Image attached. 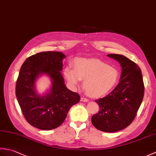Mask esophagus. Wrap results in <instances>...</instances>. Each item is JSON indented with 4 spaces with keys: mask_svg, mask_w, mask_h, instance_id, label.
Segmentation results:
<instances>
[{
    "mask_svg": "<svg viewBox=\"0 0 156 156\" xmlns=\"http://www.w3.org/2000/svg\"><path fill=\"white\" fill-rule=\"evenodd\" d=\"M81 101L82 102H88L89 100L87 98H84V97H81Z\"/></svg>",
    "mask_w": 156,
    "mask_h": 156,
    "instance_id": "esophagus-1",
    "label": "esophagus"
}]
</instances>
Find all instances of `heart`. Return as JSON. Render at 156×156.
<instances>
[{"mask_svg":"<svg viewBox=\"0 0 156 156\" xmlns=\"http://www.w3.org/2000/svg\"><path fill=\"white\" fill-rule=\"evenodd\" d=\"M64 75L72 87L84 80L83 88L92 97H101L108 93L119 80V72L112 66L97 59L76 58L74 69L66 68Z\"/></svg>","mask_w":156,"mask_h":156,"instance_id":"obj_1","label":"heart"}]
</instances>
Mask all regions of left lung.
Wrapping results in <instances>:
<instances>
[{"mask_svg": "<svg viewBox=\"0 0 156 156\" xmlns=\"http://www.w3.org/2000/svg\"><path fill=\"white\" fill-rule=\"evenodd\" d=\"M122 67L121 80L110 94L95 100L100 110L92 117L94 127L112 133L122 130L136 117L144 96V84L140 67L131 59L119 54H108Z\"/></svg>", "mask_w": 156, "mask_h": 156, "instance_id": "obj_1", "label": "left lung"}]
</instances>
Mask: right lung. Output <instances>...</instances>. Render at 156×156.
I'll list each match as a JSON object with an SVG mask.
<instances>
[{"label":"right lung","mask_w":156,"mask_h":156,"mask_svg":"<svg viewBox=\"0 0 156 156\" xmlns=\"http://www.w3.org/2000/svg\"><path fill=\"white\" fill-rule=\"evenodd\" d=\"M62 52L43 51L33 55L23 63L16 84V97L23 115L31 125L51 130L60 126L72 106L80 101V95L69 90L64 84ZM46 73L51 78L52 89L39 96L34 90L37 78Z\"/></svg>","instance_id":"1"}]
</instances>
